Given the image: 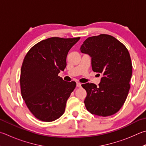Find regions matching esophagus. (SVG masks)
<instances>
[{"label":"esophagus","mask_w":146,"mask_h":146,"mask_svg":"<svg viewBox=\"0 0 146 146\" xmlns=\"http://www.w3.org/2000/svg\"><path fill=\"white\" fill-rule=\"evenodd\" d=\"M81 84L79 83V82H76V87H81Z\"/></svg>","instance_id":"obj_1"}]
</instances>
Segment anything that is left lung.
<instances>
[{"label":"left lung","mask_w":146,"mask_h":146,"mask_svg":"<svg viewBox=\"0 0 146 146\" xmlns=\"http://www.w3.org/2000/svg\"><path fill=\"white\" fill-rule=\"evenodd\" d=\"M80 50L91 57L93 71L102 74L99 86L92 83L82 85L87 92L84 100L87 110L103 117L114 114L125 102L130 88L132 64L128 50L108 34L89 37Z\"/></svg>","instance_id":"obj_1"}]
</instances>
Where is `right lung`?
Listing matches in <instances>:
<instances>
[{
	"instance_id": "right-lung-1",
	"label": "right lung",
	"mask_w": 146,
	"mask_h": 146,
	"mask_svg": "<svg viewBox=\"0 0 146 146\" xmlns=\"http://www.w3.org/2000/svg\"><path fill=\"white\" fill-rule=\"evenodd\" d=\"M80 38L53 37L29 50L21 68L20 87L29 110L42 121L51 122L64 112L66 102L76 87L58 76L66 66V57Z\"/></svg>"
}]
</instances>
